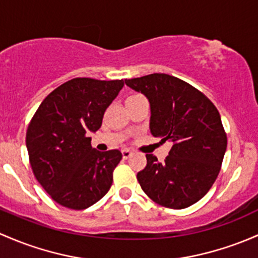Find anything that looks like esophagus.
Wrapping results in <instances>:
<instances>
[{
	"label": "esophagus",
	"mask_w": 258,
	"mask_h": 258,
	"mask_svg": "<svg viewBox=\"0 0 258 258\" xmlns=\"http://www.w3.org/2000/svg\"><path fill=\"white\" fill-rule=\"evenodd\" d=\"M121 152H122V157H123L124 159H127L132 154V152L130 150H127V148H124V150H122Z\"/></svg>",
	"instance_id": "obj_1"
}]
</instances>
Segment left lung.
<instances>
[{
	"instance_id": "obj_1",
	"label": "left lung",
	"mask_w": 258,
	"mask_h": 258,
	"mask_svg": "<svg viewBox=\"0 0 258 258\" xmlns=\"http://www.w3.org/2000/svg\"><path fill=\"white\" fill-rule=\"evenodd\" d=\"M151 105L150 130L162 142H172L163 163L146 154L137 173L141 188L157 204L184 209L199 202L220 172L227 146L220 113L202 91L168 74L124 80Z\"/></svg>"
}]
</instances>
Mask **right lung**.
Segmentation results:
<instances>
[{"mask_svg":"<svg viewBox=\"0 0 258 258\" xmlns=\"http://www.w3.org/2000/svg\"><path fill=\"white\" fill-rule=\"evenodd\" d=\"M123 80L75 78L43 100L28 124L26 145L34 177L51 199L84 210L110 190L118 150L91 147V132L122 88Z\"/></svg>","mask_w":258,"mask_h":258,"instance_id":"1","label":"right lung"}]
</instances>
